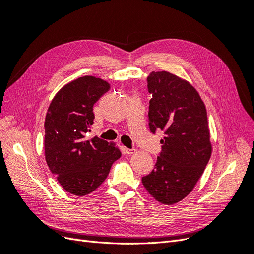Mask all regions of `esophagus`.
<instances>
[{
    "label": "esophagus",
    "instance_id": "34e87169",
    "mask_svg": "<svg viewBox=\"0 0 254 254\" xmlns=\"http://www.w3.org/2000/svg\"><path fill=\"white\" fill-rule=\"evenodd\" d=\"M124 152L125 153H127V155H132V153H134L135 152V149L134 148H126V147H124Z\"/></svg>",
    "mask_w": 254,
    "mask_h": 254
}]
</instances>
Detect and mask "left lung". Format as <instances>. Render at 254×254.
I'll return each instance as SVG.
<instances>
[{
    "mask_svg": "<svg viewBox=\"0 0 254 254\" xmlns=\"http://www.w3.org/2000/svg\"><path fill=\"white\" fill-rule=\"evenodd\" d=\"M147 89L149 129L165 136L155 168L142 183L156 200L174 204L193 190L211 158L205 106L190 83L168 72H152Z\"/></svg>",
    "mask_w": 254,
    "mask_h": 254,
    "instance_id": "1",
    "label": "left lung"
}]
</instances>
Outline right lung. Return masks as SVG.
Wrapping results in <instances>:
<instances>
[{
    "label": "right lung",
    "instance_id": "right-lung-1",
    "mask_svg": "<svg viewBox=\"0 0 254 254\" xmlns=\"http://www.w3.org/2000/svg\"><path fill=\"white\" fill-rule=\"evenodd\" d=\"M109 89L101 78L79 77L58 91L45 117L48 166L60 186L76 196L95 190L122 155L113 144L87 137L95 119L93 106Z\"/></svg>",
    "mask_w": 254,
    "mask_h": 254
}]
</instances>
